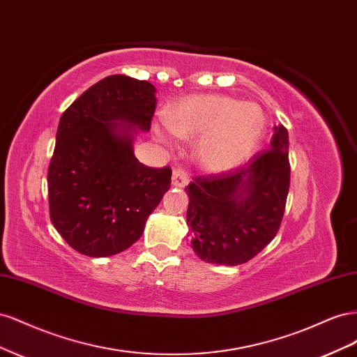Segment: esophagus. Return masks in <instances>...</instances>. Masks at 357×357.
<instances>
[{"label":"esophagus","mask_w":357,"mask_h":357,"mask_svg":"<svg viewBox=\"0 0 357 357\" xmlns=\"http://www.w3.org/2000/svg\"><path fill=\"white\" fill-rule=\"evenodd\" d=\"M189 177H188V172L183 169V168H176L172 171V178H171V185L176 186V188H185L188 185Z\"/></svg>","instance_id":"34e87169"}]
</instances>
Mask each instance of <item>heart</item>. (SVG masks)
I'll return each mask as SVG.
<instances>
[{
  "label": "heart",
  "mask_w": 357,
  "mask_h": 357,
  "mask_svg": "<svg viewBox=\"0 0 357 357\" xmlns=\"http://www.w3.org/2000/svg\"><path fill=\"white\" fill-rule=\"evenodd\" d=\"M265 128L264 112L256 104L226 95H193L172 107L168 123L158 126L156 135L169 146L176 137L198 139V164L210 172H222L252 156Z\"/></svg>",
  "instance_id": "b5f03b06"
}]
</instances>
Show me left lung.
<instances>
[{
    "label": "left lung",
    "mask_w": 357,
    "mask_h": 357,
    "mask_svg": "<svg viewBox=\"0 0 357 357\" xmlns=\"http://www.w3.org/2000/svg\"><path fill=\"white\" fill-rule=\"evenodd\" d=\"M289 185V134L283 125L274 128L269 149L244 165L193 177L185 189L193 252L208 264L250 261L277 235Z\"/></svg>",
    "instance_id": "1"
}]
</instances>
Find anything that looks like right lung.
<instances>
[{
	"label": "right lung",
	"mask_w": 357,
	"mask_h": 357,
	"mask_svg": "<svg viewBox=\"0 0 357 357\" xmlns=\"http://www.w3.org/2000/svg\"><path fill=\"white\" fill-rule=\"evenodd\" d=\"M155 93L152 83L116 74L63 112L47 172L49 211L75 252L105 257L126 250L169 189L171 168L142 164L132 147L135 128L146 132L152 125Z\"/></svg>",
	"instance_id": "right-lung-1"
}]
</instances>
